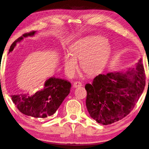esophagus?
Returning a JSON list of instances; mask_svg holds the SVG:
<instances>
[{
    "instance_id": "obj_1",
    "label": "esophagus",
    "mask_w": 149,
    "mask_h": 149,
    "mask_svg": "<svg viewBox=\"0 0 149 149\" xmlns=\"http://www.w3.org/2000/svg\"><path fill=\"white\" fill-rule=\"evenodd\" d=\"M72 86H73L74 88H77V87H81L82 84H81V82H80V81H75L74 83L73 84V85H72Z\"/></svg>"
}]
</instances>
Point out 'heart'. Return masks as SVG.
Returning <instances> with one entry per match:
<instances>
[{
    "label": "heart",
    "instance_id": "1",
    "mask_svg": "<svg viewBox=\"0 0 149 149\" xmlns=\"http://www.w3.org/2000/svg\"><path fill=\"white\" fill-rule=\"evenodd\" d=\"M110 54V47L101 36H91L77 39L69 47V52L63 55L64 71L69 77L74 75L78 69V61L80 67L88 76L100 74L104 69Z\"/></svg>",
    "mask_w": 149,
    "mask_h": 149
}]
</instances>
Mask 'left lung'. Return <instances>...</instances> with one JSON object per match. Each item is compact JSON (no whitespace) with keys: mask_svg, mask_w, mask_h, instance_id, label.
<instances>
[{"mask_svg":"<svg viewBox=\"0 0 149 149\" xmlns=\"http://www.w3.org/2000/svg\"><path fill=\"white\" fill-rule=\"evenodd\" d=\"M145 74L141 60L125 72L95 77L85 85L86 107L91 117L102 125L111 124L130 113L144 90Z\"/></svg>","mask_w":149,"mask_h":149,"instance_id":"8db88e82","label":"left lung"}]
</instances>
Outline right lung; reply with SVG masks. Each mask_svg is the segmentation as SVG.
<instances>
[{"instance_id": "obj_1", "label": "right lung", "mask_w": 149, "mask_h": 149, "mask_svg": "<svg viewBox=\"0 0 149 149\" xmlns=\"http://www.w3.org/2000/svg\"><path fill=\"white\" fill-rule=\"evenodd\" d=\"M36 31L26 33L11 45V52L16 42L24 38L34 36ZM71 83L64 79L51 77L46 80L44 87L34 94L29 93L11 95L13 103L23 114L34 118H46L54 115L70 92Z\"/></svg>"}]
</instances>
